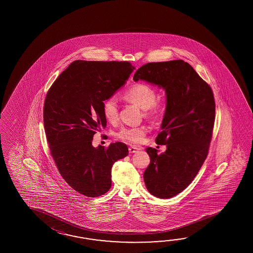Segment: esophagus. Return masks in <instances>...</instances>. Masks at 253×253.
<instances>
[{
	"label": "esophagus",
	"mask_w": 253,
	"mask_h": 253,
	"mask_svg": "<svg viewBox=\"0 0 253 253\" xmlns=\"http://www.w3.org/2000/svg\"><path fill=\"white\" fill-rule=\"evenodd\" d=\"M129 153L130 154H133V153H136L137 151L139 150V148L137 146H134V145H131L129 146L128 148Z\"/></svg>",
	"instance_id": "34e87169"
}]
</instances>
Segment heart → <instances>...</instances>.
Returning a JSON list of instances; mask_svg holds the SVG:
<instances>
[{
	"instance_id": "b5f03b06",
	"label": "heart",
	"mask_w": 253,
	"mask_h": 253,
	"mask_svg": "<svg viewBox=\"0 0 253 253\" xmlns=\"http://www.w3.org/2000/svg\"><path fill=\"white\" fill-rule=\"evenodd\" d=\"M156 89L145 83L134 84L123 95L126 101L144 109L145 117L150 119H160L165 112L164 105L156 101ZM102 112L108 122L114 123L119 119V104L115 97H108L104 100ZM145 134V126H124L116 133V136L127 143L138 144L143 141Z\"/></svg>"
}]
</instances>
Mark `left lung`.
I'll return each instance as SVG.
<instances>
[{
    "mask_svg": "<svg viewBox=\"0 0 253 253\" xmlns=\"http://www.w3.org/2000/svg\"><path fill=\"white\" fill-rule=\"evenodd\" d=\"M133 80L147 81L167 93L161 132L156 138L157 145H167V151L158 155L156 148H146L151 161L144 180L150 194L168 199L193 182L207 157L214 126L213 93L182 59L143 65Z\"/></svg>",
    "mask_w": 253,
    "mask_h": 253,
    "instance_id": "left-lung-1",
    "label": "left lung"
}]
</instances>
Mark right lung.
<instances>
[{
    "label": "right lung",
    "mask_w": 253,
    "mask_h": 253,
    "mask_svg": "<svg viewBox=\"0 0 253 253\" xmlns=\"http://www.w3.org/2000/svg\"><path fill=\"white\" fill-rule=\"evenodd\" d=\"M134 69L128 61L75 60L46 95L43 122L50 154L67 183L86 197L108 192L114 163L128 155L124 143L96 148L92 140L107 126L103 101L124 85Z\"/></svg>",
    "instance_id": "1"
}]
</instances>
